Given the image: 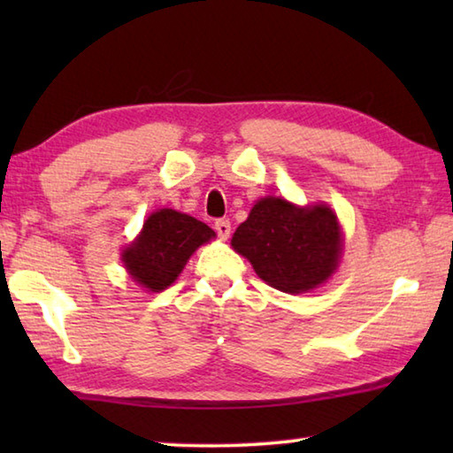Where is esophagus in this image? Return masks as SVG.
I'll use <instances>...</instances> for the list:
<instances>
[{
	"instance_id": "esophagus-1",
	"label": "esophagus",
	"mask_w": 453,
	"mask_h": 453,
	"mask_svg": "<svg viewBox=\"0 0 453 453\" xmlns=\"http://www.w3.org/2000/svg\"><path fill=\"white\" fill-rule=\"evenodd\" d=\"M216 232H218V235L221 237V240H227L229 234H232V221L226 219V218L218 219L216 221Z\"/></svg>"
}]
</instances>
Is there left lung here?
Listing matches in <instances>:
<instances>
[{
    "instance_id": "8db88e82",
    "label": "left lung",
    "mask_w": 453,
    "mask_h": 453,
    "mask_svg": "<svg viewBox=\"0 0 453 453\" xmlns=\"http://www.w3.org/2000/svg\"><path fill=\"white\" fill-rule=\"evenodd\" d=\"M232 245L272 288L302 294L334 273L342 234L327 205L296 208L286 199L264 197L235 229Z\"/></svg>"
}]
</instances>
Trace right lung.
Returning <instances> with one entry per match:
<instances>
[{"mask_svg": "<svg viewBox=\"0 0 453 453\" xmlns=\"http://www.w3.org/2000/svg\"><path fill=\"white\" fill-rule=\"evenodd\" d=\"M216 237L203 221L173 210H159L145 219L137 240L124 251L132 278L150 291L172 286L199 245Z\"/></svg>", "mask_w": 453, "mask_h": 453, "instance_id": "add662e5", "label": "right lung"}]
</instances>
